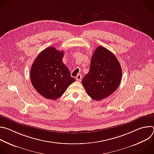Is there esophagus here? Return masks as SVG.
Wrapping results in <instances>:
<instances>
[{
	"instance_id": "obj_1",
	"label": "esophagus",
	"mask_w": 154,
	"mask_h": 154,
	"mask_svg": "<svg viewBox=\"0 0 154 154\" xmlns=\"http://www.w3.org/2000/svg\"><path fill=\"white\" fill-rule=\"evenodd\" d=\"M81 78H82V75H81V74H79L77 75V77H75V79H76V80H77V81L80 82V81L81 80Z\"/></svg>"
}]
</instances>
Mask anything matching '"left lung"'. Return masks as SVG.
I'll use <instances>...</instances> for the list:
<instances>
[{"label": "left lung", "mask_w": 154, "mask_h": 154, "mask_svg": "<svg viewBox=\"0 0 154 154\" xmlns=\"http://www.w3.org/2000/svg\"><path fill=\"white\" fill-rule=\"evenodd\" d=\"M122 69L116 56L99 46L91 58L90 69L82 80V85L90 97L100 100L113 93L118 88Z\"/></svg>", "instance_id": "1"}]
</instances>
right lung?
<instances>
[{"instance_id":"right-lung-1","label":"right lung","mask_w":154,"mask_h":154,"mask_svg":"<svg viewBox=\"0 0 154 154\" xmlns=\"http://www.w3.org/2000/svg\"><path fill=\"white\" fill-rule=\"evenodd\" d=\"M64 55L54 47L42 51L35 60L30 69V80L35 89L48 99L61 97L68 86L75 81L62 62Z\"/></svg>"}]
</instances>
